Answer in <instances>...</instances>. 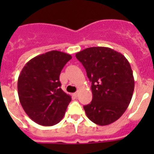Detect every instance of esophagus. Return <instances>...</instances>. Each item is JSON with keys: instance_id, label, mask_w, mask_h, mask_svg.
Masks as SVG:
<instances>
[{"instance_id": "esophagus-1", "label": "esophagus", "mask_w": 154, "mask_h": 154, "mask_svg": "<svg viewBox=\"0 0 154 154\" xmlns=\"http://www.w3.org/2000/svg\"><path fill=\"white\" fill-rule=\"evenodd\" d=\"M73 96H74L75 97H77V96H78V92H75V93H73Z\"/></svg>"}]
</instances>
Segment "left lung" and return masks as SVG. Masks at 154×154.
Returning <instances> with one entry per match:
<instances>
[{
    "label": "left lung",
    "instance_id": "1",
    "mask_svg": "<svg viewBox=\"0 0 154 154\" xmlns=\"http://www.w3.org/2000/svg\"><path fill=\"white\" fill-rule=\"evenodd\" d=\"M89 81L92 100L84 106L87 117L99 126L111 124L124 113L131 101L134 78L130 62L107 47H91L76 53Z\"/></svg>",
    "mask_w": 154,
    "mask_h": 154
}]
</instances>
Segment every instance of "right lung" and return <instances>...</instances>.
Here are the masks:
<instances>
[{"instance_id":"right-lung-1","label":"right lung","mask_w":154,"mask_h":154,"mask_svg":"<svg viewBox=\"0 0 154 154\" xmlns=\"http://www.w3.org/2000/svg\"><path fill=\"white\" fill-rule=\"evenodd\" d=\"M71 58L67 53L48 51L31 58L19 75L20 103L30 119L38 124L53 126L63 118L72 97L61 89L59 75Z\"/></svg>"}]
</instances>
